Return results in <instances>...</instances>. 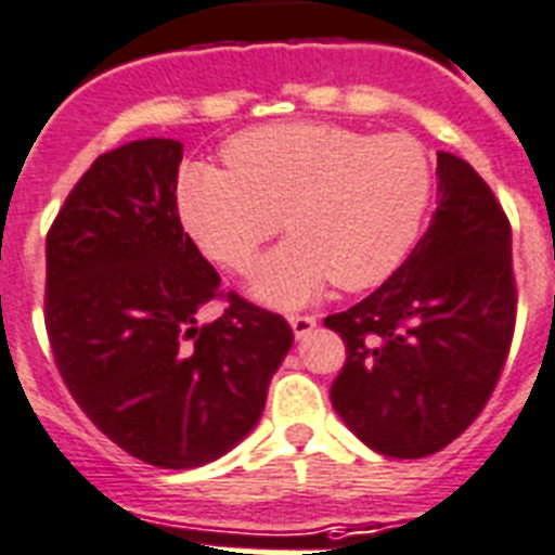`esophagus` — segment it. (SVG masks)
I'll return each mask as SVG.
<instances>
[{
  "instance_id": "esophagus-1",
  "label": "esophagus",
  "mask_w": 555,
  "mask_h": 555,
  "mask_svg": "<svg viewBox=\"0 0 555 555\" xmlns=\"http://www.w3.org/2000/svg\"><path fill=\"white\" fill-rule=\"evenodd\" d=\"M288 323H292V332H295L297 340H304L318 328V318H311V314H295V318H288Z\"/></svg>"
}]
</instances>
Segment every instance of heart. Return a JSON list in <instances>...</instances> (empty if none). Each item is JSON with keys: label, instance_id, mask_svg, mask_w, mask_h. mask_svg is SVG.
I'll list each match as a JSON object with an SVG mask.
<instances>
[{"label": "heart", "instance_id": "heart-1", "mask_svg": "<svg viewBox=\"0 0 555 555\" xmlns=\"http://www.w3.org/2000/svg\"><path fill=\"white\" fill-rule=\"evenodd\" d=\"M227 172L192 164L176 186L178 218L204 255L244 272L274 235L288 241L260 260L251 297L297 309L328 286L383 283L423 232L434 172L411 135H363L337 124L288 121L237 132Z\"/></svg>", "mask_w": 555, "mask_h": 555}]
</instances>
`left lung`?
<instances>
[{"label": "left lung", "instance_id": "left-lung-1", "mask_svg": "<svg viewBox=\"0 0 555 555\" xmlns=\"http://www.w3.org/2000/svg\"><path fill=\"white\" fill-rule=\"evenodd\" d=\"M437 212L377 292L326 318L346 343L332 405L371 451L437 453L474 423L514 340L511 223L468 162L437 155Z\"/></svg>", "mask_w": 555, "mask_h": 555}]
</instances>
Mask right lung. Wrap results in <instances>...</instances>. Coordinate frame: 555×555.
Returning <instances> with one entry per match:
<instances>
[{
  "label": "right lung",
  "mask_w": 555,
  "mask_h": 555,
  "mask_svg": "<svg viewBox=\"0 0 555 555\" xmlns=\"http://www.w3.org/2000/svg\"><path fill=\"white\" fill-rule=\"evenodd\" d=\"M184 146L144 139L99 155L48 235L44 323L64 386L104 437L155 468L190 470L249 437L295 334L229 295L178 218Z\"/></svg>",
  "instance_id": "right-lung-1"
}]
</instances>
